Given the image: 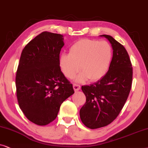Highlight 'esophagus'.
I'll use <instances>...</instances> for the list:
<instances>
[{"label": "esophagus", "mask_w": 148, "mask_h": 148, "mask_svg": "<svg viewBox=\"0 0 148 148\" xmlns=\"http://www.w3.org/2000/svg\"><path fill=\"white\" fill-rule=\"evenodd\" d=\"M73 88L75 91H77V90H79L80 89V86L78 84H73Z\"/></svg>", "instance_id": "1"}]
</instances>
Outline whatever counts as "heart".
<instances>
[{"label": "heart", "mask_w": 148, "mask_h": 148, "mask_svg": "<svg viewBox=\"0 0 148 148\" xmlns=\"http://www.w3.org/2000/svg\"><path fill=\"white\" fill-rule=\"evenodd\" d=\"M112 57L113 50L107 41L80 39L70 47L69 54L60 57L59 65L64 76L70 79L81 68L82 72L78 76V81L83 82L88 78L97 81L108 72Z\"/></svg>", "instance_id": "heart-1"}]
</instances>
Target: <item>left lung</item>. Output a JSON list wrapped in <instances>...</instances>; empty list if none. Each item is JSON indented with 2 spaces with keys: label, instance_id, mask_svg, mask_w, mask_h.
Here are the masks:
<instances>
[{
  "label": "left lung",
  "instance_id": "left-lung-1",
  "mask_svg": "<svg viewBox=\"0 0 148 148\" xmlns=\"http://www.w3.org/2000/svg\"><path fill=\"white\" fill-rule=\"evenodd\" d=\"M113 57L108 72L89 86H82L86 102L80 110L82 123L91 129L106 127L116 119L127 101L133 82V67L123 45L109 35Z\"/></svg>",
  "mask_w": 148,
  "mask_h": 148
}]
</instances>
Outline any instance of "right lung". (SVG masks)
I'll use <instances>...</instances> for the list:
<instances>
[{"label": "right lung", "mask_w": 148, "mask_h": 148, "mask_svg": "<svg viewBox=\"0 0 148 148\" xmlns=\"http://www.w3.org/2000/svg\"><path fill=\"white\" fill-rule=\"evenodd\" d=\"M62 34L43 32L23 48L15 76L19 106L32 123L44 126L56 119L62 103L74 92L61 71Z\"/></svg>", "instance_id": "1"}]
</instances>
